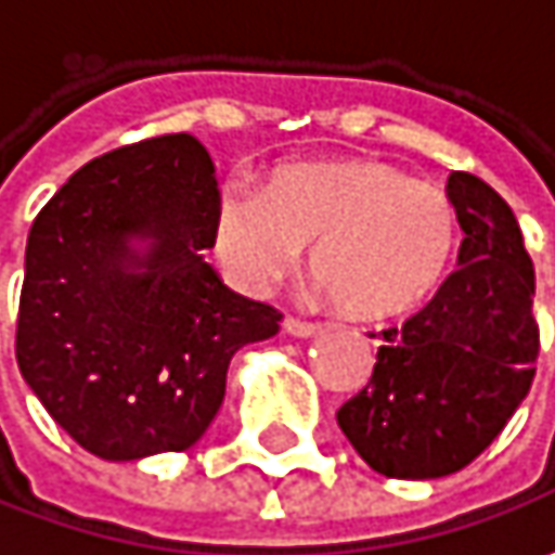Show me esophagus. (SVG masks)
I'll return each mask as SVG.
<instances>
[{
  "mask_svg": "<svg viewBox=\"0 0 555 555\" xmlns=\"http://www.w3.org/2000/svg\"><path fill=\"white\" fill-rule=\"evenodd\" d=\"M284 331H287L289 336H314V333L321 331V324L306 321V318H293V314H287V318H284Z\"/></svg>",
  "mask_w": 555,
  "mask_h": 555,
  "instance_id": "obj_1",
  "label": "esophagus"
}]
</instances>
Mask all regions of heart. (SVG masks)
Here are the masks:
<instances>
[{
    "instance_id": "b5f03b06",
    "label": "heart",
    "mask_w": 555,
    "mask_h": 555,
    "mask_svg": "<svg viewBox=\"0 0 555 555\" xmlns=\"http://www.w3.org/2000/svg\"><path fill=\"white\" fill-rule=\"evenodd\" d=\"M333 306L358 321H386L426 306L460 244L457 206L389 163H289L266 194L244 179L219 188L212 249L231 284L268 293L302 249Z\"/></svg>"
}]
</instances>
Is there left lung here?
Wrapping results in <instances>:
<instances>
[{
    "label": "left lung",
    "instance_id": "left-lung-1",
    "mask_svg": "<svg viewBox=\"0 0 555 555\" xmlns=\"http://www.w3.org/2000/svg\"><path fill=\"white\" fill-rule=\"evenodd\" d=\"M463 228L457 271L433 302L383 331L371 383L336 423L361 460L389 479H441L501 436L531 389L541 331L534 266L501 194L451 172Z\"/></svg>",
    "mask_w": 555,
    "mask_h": 555
}]
</instances>
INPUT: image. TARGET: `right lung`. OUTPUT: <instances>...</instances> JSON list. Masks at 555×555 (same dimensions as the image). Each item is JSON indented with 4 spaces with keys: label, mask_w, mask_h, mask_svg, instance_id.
Returning <instances> with one entry per match:
<instances>
[{
    "label": "right lung",
    "mask_w": 555,
    "mask_h": 555,
    "mask_svg": "<svg viewBox=\"0 0 555 555\" xmlns=\"http://www.w3.org/2000/svg\"><path fill=\"white\" fill-rule=\"evenodd\" d=\"M216 197L212 157L179 132L89 160L33 219L17 367L95 457L191 448L222 408L234 352L281 331V311L203 259Z\"/></svg>",
    "instance_id": "1"
}]
</instances>
